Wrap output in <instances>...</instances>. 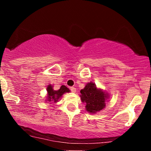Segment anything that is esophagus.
<instances>
[{"mask_svg":"<svg viewBox=\"0 0 151 151\" xmlns=\"http://www.w3.org/2000/svg\"><path fill=\"white\" fill-rule=\"evenodd\" d=\"M70 90H71V91H72V92H75L76 88L73 87V86H72V87H70Z\"/></svg>","mask_w":151,"mask_h":151,"instance_id":"obj_1","label":"esophagus"}]
</instances>
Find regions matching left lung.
<instances>
[{
    "label": "left lung",
    "mask_w": 151,
    "mask_h": 151,
    "mask_svg": "<svg viewBox=\"0 0 151 151\" xmlns=\"http://www.w3.org/2000/svg\"><path fill=\"white\" fill-rule=\"evenodd\" d=\"M80 93L81 101L86 103V109L89 113H96L105 107L107 94L101 89H98L93 83H88Z\"/></svg>",
    "instance_id": "left-lung-1"
}]
</instances>
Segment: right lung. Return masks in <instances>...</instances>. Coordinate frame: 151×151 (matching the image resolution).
<instances>
[{"mask_svg": "<svg viewBox=\"0 0 151 151\" xmlns=\"http://www.w3.org/2000/svg\"><path fill=\"white\" fill-rule=\"evenodd\" d=\"M47 91L48 93L47 101L49 102H57L58 101L59 99L61 97L63 93H65L66 92H69V91H70V89L65 85H62L60 86V89L56 91V90H54L51 84H50V85H48L47 86Z\"/></svg>", "mask_w": 151, "mask_h": 151, "instance_id": "add662e5", "label": "right lung"}]
</instances>
